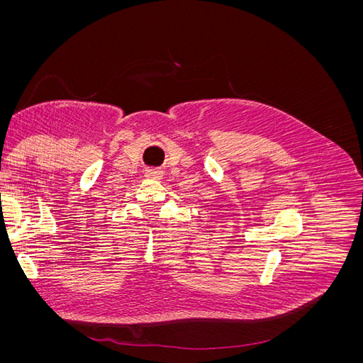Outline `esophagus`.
<instances>
[{"instance_id":"obj_1","label":"esophagus","mask_w":363,"mask_h":363,"mask_svg":"<svg viewBox=\"0 0 363 363\" xmlns=\"http://www.w3.org/2000/svg\"><path fill=\"white\" fill-rule=\"evenodd\" d=\"M147 177H150V179L162 177V171H159V169H148L147 171Z\"/></svg>"}]
</instances>
